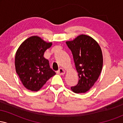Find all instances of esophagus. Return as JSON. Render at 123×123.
<instances>
[{
    "label": "esophagus",
    "instance_id": "obj_1",
    "mask_svg": "<svg viewBox=\"0 0 123 123\" xmlns=\"http://www.w3.org/2000/svg\"><path fill=\"white\" fill-rule=\"evenodd\" d=\"M65 70H63L62 68H60L58 69V70H57V73H58V74H61V75L65 74Z\"/></svg>",
    "mask_w": 123,
    "mask_h": 123
}]
</instances>
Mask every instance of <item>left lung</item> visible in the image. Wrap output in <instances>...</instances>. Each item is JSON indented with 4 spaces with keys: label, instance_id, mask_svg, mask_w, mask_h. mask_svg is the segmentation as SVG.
Masks as SVG:
<instances>
[{
    "label": "left lung",
    "instance_id": "obj_1",
    "mask_svg": "<svg viewBox=\"0 0 123 123\" xmlns=\"http://www.w3.org/2000/svg\"><path fill=\"white\" fill-rule=\"evenodd\" d=\"M66 43L72 53L79 75L78 83L71 87V90L77 94L86 92L94 86L102 70L101 47L94 39L85 35H79Z\"/></svg>",
    "mask_w": 123,
    "mask_h": 123
}]
</instances>
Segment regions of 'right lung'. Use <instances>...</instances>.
Returning a JSON list of instances; mask_svg holds the SVG:
<instances>
[{"instance_id": "add662e5", "label": "right lung", "mask_w": 123, "mask_h": 123, "mask_svg": "<svg viewBox=\"0 0 123 123\" xmlns=\"http://www.w3.org/2000/svg\"><path fill=\"white\" fill-rule=\"evenodd\" d=\"M40 37L28 38L18 48L15 57L16 72L25 87L37 91L49 79L56 74L50 68L49 61L43 57L51 46Z\"/></svg>"}]
</instances>
